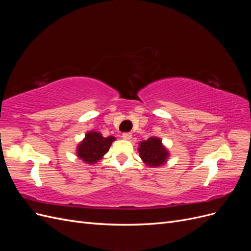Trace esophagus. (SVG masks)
Here are the masks:
<instances>
[{
	"instance_id": "34e87169",
	"label": "esophagus",
	"mask_w": 251,
	"mask_h": 251,
	"mask_svg": "<svg viewBox=\"0 0 251 251\" xmlns=\"http://www.w3.org/2000/svg\"><path fill=\"white\" fill-rule=\"evenodd\" d=\"M123 138L125 139V140H131L132 139V134L131 133H124L123 134Z\"/></svg>"
}]
</instances>
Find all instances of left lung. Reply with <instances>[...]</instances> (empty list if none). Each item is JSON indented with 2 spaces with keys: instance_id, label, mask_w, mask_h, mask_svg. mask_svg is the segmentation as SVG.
<instances>
[{
  "instance_id": "8db88e82",
  "label": "left lung",
  "mask_w": 251,
  "mask_h": 251,
  "mask_svg": "<svg viewBox=\"0 0 251 251\" xmlns=\"http://www.w3.org/2000/svg\"><path fill=\"white\" fill-rule=\"evenodd\" d=\"M138 151L143 163L150 168H158L165 164L170 157V151L158 137H150L148 140L139 142Z\"/></svg>"
}]
</instances>
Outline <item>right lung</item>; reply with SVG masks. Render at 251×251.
<instances>
[{
  "mask_svg": "<svg viewBox=\"0 0 251 251\" xmlns=\"http://www.w3.org/2000/svg\"><path fill=\"white\" fill-rule=\"evenodd\" d=\"M116 138L114 136L103 137L96 131H89L76 148V156L83 162L95 164L108 153L112 142Z\"/></svg>",
  "mask_w": 251,
  "mask_h": 251,
  "instance_id": "add662e5",
  "label": "right lung"
}]
</instances>
